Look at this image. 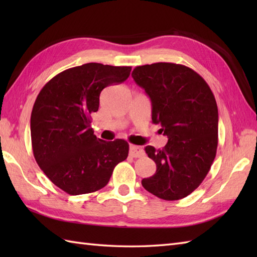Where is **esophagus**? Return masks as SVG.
<instances>
[{
	"instance_id": "34e87169",
	"label": "esophagus",
	"mask_w": 257,
	"mask_h": 257,
	"mask_svg": "<svg viewBox=\"0 0 257 257\" xmlns=\"http://www.w3.org/2000/svg\"><path fill=\"white\" fill-rule=\"evenodd\" d=\"M129 155L133 158H140L145 155V152L143 149L140 148V147L132 145L129 147Z\"/></svg>"
}]
</instances>
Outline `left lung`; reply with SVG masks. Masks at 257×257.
<instances>
[{
  "mask_svg": "<svg viewBox=\"0 0 257 257\" xmlns=\"http://www.w3.org/2000/svg\"><path fill=\"white\" fill-rule=\"evenodd\" d=\"M132 76L150 98L152 122L161 124L168 137L162 149L145 148L157 170L141 183L160 199H183L202 183L216 155L219 113L214 95L206 81L184 65H144Z\"/></svg>",
  "mask_w": 257,
  "mask_h": 257,
  "instance_id": "left-lung-1",
  "label": "left lung"
}]
</instances>
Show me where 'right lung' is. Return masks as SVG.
I'll return each instance as SVG.
<instances>
[{
  "label": "right lung",
  "mask_w": 257,
  "mask_h": 257,
  "mask_svg": "<svg viewBox=\"0 0 257 257\" xmlns=\"http://www.w3.org/2000/svg\"><path fill=\"white\" fill-rule=\"evenodd\" d=\"M132 67L88 63L59 73L43 87L31 114L32 148L51 181L70 195L107 185L114 167L127 159L122 139L105 141L90 128L107 86L121 84Z\"/></svg>",
  "instance_id": "right-lung-1"
}]
</instances>
